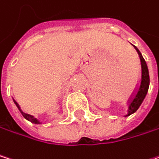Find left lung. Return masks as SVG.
Instances as JSON below:
<instances>
[{"instance_id": "1", "label": "left lung", "mask_w": 159, "mask_h": 159, "mask_svg": "<svg viewBox=\"0 0 159 159\" xmlns=\"http://www.w3.org/2000/svg\"><path fill=\"white\" fill-rule=\"evenodd\" d=\"M134 49L136 50L138 55H139V80L137 83V86L132 93V95L129 97L127 103H126V114L123 117H128L131 114L135 113L139 107H140L141 103L143 102L147 92L149 89V85H150V77H149V70L147 64L143 58V56L141 52L139 51V49L131 44Z\"/></svg>"}]
</instances>
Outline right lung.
Instances as JSON below:
<instances>
[{
    "mask_svg": "<svg viewBox=\"0 0 159 159\" xmlns=\"http://www.w3.org/2000/svg\"><path fill=\"white\" fill-rule=\"evenodd\" d=\"M14 100V103L16 104V106H17V107L19 108V110L20 111V113L22 114V116L27 120H29V121H31V122H33V123H37V124H39V123H42V122H40L37 118H35L33 115H30V114H27V113H24L22 110H21V108H20V105L17 103V102L15 101V99H13Z\"/></svg>",
    "mask_w": 159,
    "mask_h": 159,
    "instance_id": "1",
    "label": "right lung"
}]
</instances>
